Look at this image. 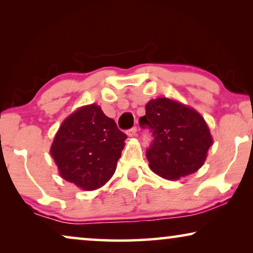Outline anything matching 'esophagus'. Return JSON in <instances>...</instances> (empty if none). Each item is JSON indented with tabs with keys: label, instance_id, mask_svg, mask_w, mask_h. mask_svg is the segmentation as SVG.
Wrapping results in <instances>:
<instances>
[{
	"label": "esophagus",
	"instance_id": "34e87169",
	"mask_svg": "<svg viewBox=\"0 0 253 253\" xmlns=\"http://www.w3.org/2000/svg\"><path fill=\"white\" fill-rule=\"evenodd\" d=\"M126 134H127V136H129V137H136V136H137V127H136V126L131 127L130 130L126 131Z\"/></svg>",
	"mask_w": 253,
	"mask_h": 253
}]
</instances>
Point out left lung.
<instances>
[{"instance_id": "left-lung-1", "label": "left lung", "mask_w": 253, "mask_h": 253, "mask_svg": "<svg viewBox=\"0 0 253 253\" xmlns=\"http://www.w3.org/2000/svg\"><path fill=\"white\" fill-rule=\"evenodd\" d=\"M141 127L150 129L153 140L146 151L150 168L166 179H178L198 170L213 144L202 115L167 98L151 100Z\"/></svg>"}]
</instances>
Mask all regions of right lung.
<instances>
[{"label": "right lung", "instance_id": "1", "mask_svg": "<svg viewBox=\"0 0 253 253\" xmlns=\"http://www.w3.org/2000/svg\"><path fill=\"white\" fill-rule=\"evenodd\" d=\"M126 134L99 106L82 107L58 129L50 154L62 178L91 191L108 182L115 172Z\"/></svg>", "mask_w": 253, "mask_h": 253}]
</instances>
